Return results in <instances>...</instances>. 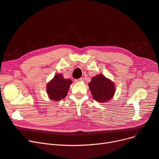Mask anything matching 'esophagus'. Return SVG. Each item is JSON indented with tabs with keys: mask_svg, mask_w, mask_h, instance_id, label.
Segmentation results:
<instances>
[{
	"mask_svg": "<svg viewBox=\"0 0 159 159\" xmlns=\"http://www.w3.org/2000/svg\"><path fill=\"white\" fill-rule=\"evenodd\" d=\"M83 78H80V79H76V80H75V82H76V83H80V82L83 81Z\"/></svg>",
	"mask_w": 159,
	"mask_h": 159,
	"instance_id": "esophagus-1",
	"label": "esophagus"
}]
</instances>
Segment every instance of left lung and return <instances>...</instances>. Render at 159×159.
Wrapping results in <instances>:
<instances>
[{"mask_svg":"<svg viewBox=\"0 0 159 159\" xmlns=\"http://www.w3.org/2000/svg\"><path fill=\"white\" fill-rule=\"evenodd\" d=\"M89 86L93 98L98 102H107L115 94L114 83L103 75L93 76Z\"/></svg>","mask_w":159,"mask_h":159,"instance_id":"obj_1","label":"left lung"}]
</instances>
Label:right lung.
Here are the masks:
<instances>
[{"instance_id": "right-lung-1", "label": "right lung", "mask_w": 159, "mask_h": 159, "mask_svg": "<svg viewBox=\"0 0 159 159\" xmlns=\"http://www.w3.org/2000/svg\"><path fill=\"white\" fill-rule=\"evenodd\" d=\"M72 80L64 79L62 75L57 74L47 84L46 92L52 100L60 101L67 96Z\"/></svg>"}]
</instances>
